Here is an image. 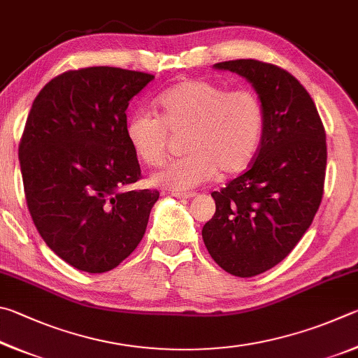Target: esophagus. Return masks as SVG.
Wrapping results in <instances>:
<instances>
[{
  "instance_id": "obj_1",
  "label": "esophagus",
  "mask_w": 358,
  "mask_h": 358,
  "mask_svg": "<svg viewBox=\"0 0 358 358\" xmlns=\"http://www.w3.org/2000/svg\"><path fill=\"white\" fill-rule=\"evenodd\" d=\"M195 195H196L195 192H173V196L179 198V199H190Z\"/></svg>"
}]
</instances>
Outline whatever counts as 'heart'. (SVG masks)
<instances>
[{"label": "heart", "mask_w": 358, "mask_h": 358, "mask_svg": "<svg viewBox=\"0 0 358 358\" xmlns=\"http://www.w3.org/2000/svg\"><path fill=\"white\" fill-rule=\"evenodd\" d=\"M157 116L136 111L125 134L144 165L160 166L168 157L169 135L185 134L187 155L152 174V184L189 190L214 179L218 169L234 174L258 152L264 131V105L253 90L228 91L210 80H185L155 99Z\"/></svg>", "instance_id": "b5f03b06"}]
</instances>
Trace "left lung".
I'll return each instance as SVG.
<instances>
[{
	"label": "left lung",
	"mask_w": 358,
	"mask_h": 358,
	"mask_svg": "<svg viewBox=\"0 0 358 358\" xmlns=\"http://www.w3.org/2000/svg\"><path fill=\"white\" fill-rule=\"evenodd\" d=\"M247 78L264 105V131L252 165L220 192L203 241L218 266L250 278L283 261L322 201L327 143L308 91L289 72L256 59L214 64Z\"/></svg>",
	"instance_id": "obj_1"
}]
</instances>
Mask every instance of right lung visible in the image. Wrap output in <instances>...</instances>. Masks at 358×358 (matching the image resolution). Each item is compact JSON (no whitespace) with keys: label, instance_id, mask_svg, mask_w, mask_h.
<instances>
[{"label":"right lung","instance_id":"1","mask_svg":"<svg viewBox=\"0 0 358 358\" xmlns=\"http://www.w3.org/2000/svg\"><path fill=\"white\" fill-rule=\"evenodd\" d=\"M154 75L119 67L67 71L42 87L18 159L28 210L47 245L78 271L117 267L141 242L157 190L125 134L129 102Z\"/></svg>","mask_w":358,"mask_h":358}]
</instances>
